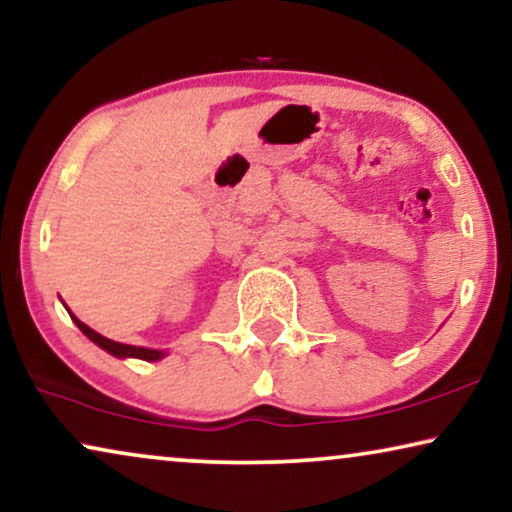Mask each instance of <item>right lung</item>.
Returning a JSON list of instances; mask_svg holds the SVG:
<instances>
[{"instance_id":"right-lung-1","label":"right lung","mask_w":512,"mask_h":512,"mask_svg":"<svg viewBox=\"0 0 512 512\" xmlns=\"http://www.w3.org/2000/svg\"><path fill=\"white\" fill-rule=\"evenodd\" d=\"M69 317H72L74 324L81 328V333L86 335V338L93 340L97 347H102V349H104V352H109L111 356H116V359H142V361H158V359H163V356H165V352H160V349H146V347H135V345H123V342H116V340H109V338H104V335L95 333L93 328L83 324L81 319H76L72 312H69Z\"/></svg>"}]
</instances>
